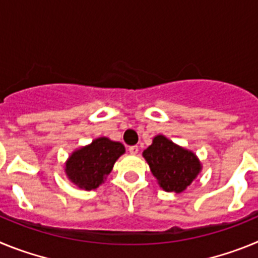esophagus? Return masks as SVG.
<instances>
[{"instance_id":"obj_1","label":"esophagus","mask_w":258,"mask_h":258,"mask_svg":"<svg viewBox=\"0 0 258 258\" xmlns=\"http://www.w3.org/2000/svg\"><path fill=\"white\" fill-rule=\"evenodd\" d=\"M138 151H140L138 146H131V147H129V152H131L132 155H137L138 154Z\"/></svg>"}]
</instances>
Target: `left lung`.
Returning <instances> with one entry per match:
<instances>
[{
	"label": "left lung",
	"instance_id": "obj_1",
	"mask_svg": "<svg viewBox=\"0 0 258 258\" xmlns=\"http://www.w3.org/2000/svg\"><path fill=\"white\" fill-rule=\"evenodd\" d=\"M143 157L157 183L166 192H182L202 170V164L192 151L175 145L166 137L156 136Z\"/></svg>",
	"mask_w": 258,
	"mask_h": 258
}]
</instances>
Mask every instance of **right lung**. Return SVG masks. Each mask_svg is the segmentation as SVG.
<instances>
[{
	"label": "right lung",
	"mask_w": 258,
	"mask_h": 258,
	"mask_svg": "<svg viewBox=\"0 0 258 258\" xmlns=\"http://www.w3.org/2000/svg\"><path fill=\"white\" fill-rule=\"evenodd\" d=\"M125 152L122 143L101 137L71 154L66 163L68 179L80 188L95 190L111 173L113 164Z\"/></svg>",
	"instance_id": "obj_1"
}]
</instances>
